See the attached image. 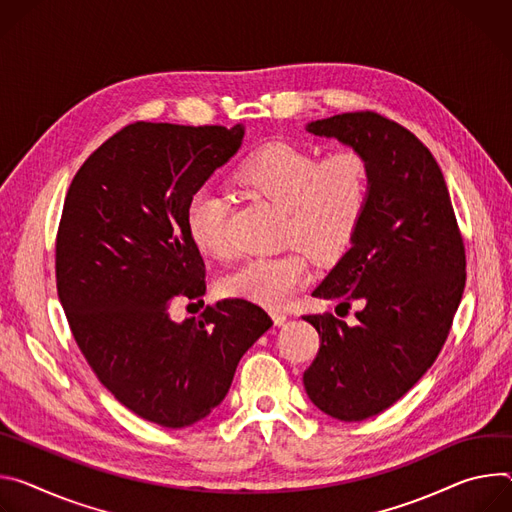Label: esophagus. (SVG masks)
Returning <instances> with one entry per match:
<instances>
[{
    "mask_svg": "<svg viewBox=\"0 0 512 512\" xmlns=\"http://www.w3.org/2000/svg\"><path fill=\"white\" fill-rule=\"evenodd\" d=\"M270 317H272L274 325H278V327L287 323V313H282V311H270Z\"/></svg>",
    "mask_w": 512,
    "mask_h": 512,
    "instance_id": "1",
    "label": "esophagus"
}]
</instances>
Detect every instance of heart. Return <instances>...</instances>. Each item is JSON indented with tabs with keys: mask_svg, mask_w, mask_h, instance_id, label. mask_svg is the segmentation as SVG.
Here are the masks:
<instances>
[{
	"mask_svg": "<svg viewBox=\"0 0 512 512\" xmlns=\"http://www.w3.org/2000/svg\"><path fill=\"white\" fill-rule=\"evenodd\" d=\"M236 179L246 191L285 209L282 240L297 246L278 256L246 260L221 278L219 291L270 309L285 307L313 278L309 249L321 260H333L352 246L368 207L370 162L354 146L335 148L319 158L307 146L270 142L240 164ZM185 221L201 252L232 256L230 201L221 191H193Z\"/></svg>",
	"mask_w": 512,
	"mask_h": 512,
	"instance_id": "heart-1",
	"label": "heart"
}]
</instances>
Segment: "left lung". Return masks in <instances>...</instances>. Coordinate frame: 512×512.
I'll return each instance as SVG.
<instances>
[{"label":"left lung","mask_w":512,"mask_h":512,"mask_svg":"<svg viewBox=\"0 0 512 512\" xmlns=\"http://www.w3.org/2000/svg\"><path fill=\"white\" fill-rule=\"evenodd\" d=\"M362 150L370 197L352 248L313 297L356 325L305 315L321 339L303 374L309 399L339 421H364L405 396L433 366L466 287V246L441 168L405 126L352 111L307 126Z\"/></svg>","instance_id":"1"}]
</instances>
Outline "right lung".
I'll return each instance as SVG.
<instances>
[{
	"instance_id": "obj_1",
	"label": "right lung",
	"mask_w": 512,
	"mask_h": 512,
	"mask_svg": "<svg viewBox=\"0 0 512 512\" xmlns=\"http://www.w3.org/2000/svg\"><path fill=\"white\" fill-rule=\"evenodd\" d=\"M244 128L134 122L77 170L56 232V291L99 382L138 417L187 427L232 386L240 358L272 325L246 299L173 321L205 295V262L185 211L240 148Z\"/></svg>"
}]
</instances>
